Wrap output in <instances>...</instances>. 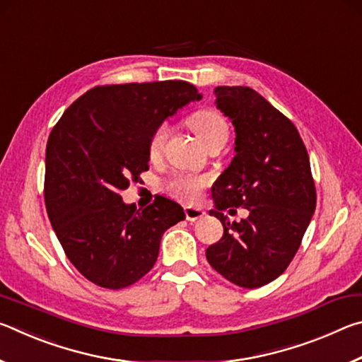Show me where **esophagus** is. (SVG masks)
<instances>
[{
    "label": "esophagus",
    "instance_id": "1",
    "mask_svg": "<svg viewBox=\"0 0 362 362\" xmlns=\"http://www.w3.org/2000/svg\"><path fill=\"white\" fill-rule=\"evenodd\" d=\"M183 212H185V217L188 222H196V220L203 218L206 216L204 209H201V207H193V206H185L183 207Z\"/></svg>",
    "mask_w": 362,
    "mask_h": 362
}]
</instances>
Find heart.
<instances>
[{"mask_svg": "<svg viewBox=\"0 0 362 362\" xmlns=\"http://www.w3.org/2000/svg\"><path fill=\"white\" fill-rule=\"evenodd\" d=\"M187 126L192 129L198 139L203 142L207 148L212 146H223L230 137V126L225 116L212 108H203L198 112H193L187 116ZM169 137V126L166 122L158 124L151 131L146 144V151H148L150 159H159L163 155L164 145ZM209 185L207 177L203 175H185L175 174L164 182V189L174 198L185 201V203H193L204 192V188Z\"/></svg>", "mask_w": 362, "mask_h": 362, "instance_id": "b5f03b06", "label": "heart"}]
</instances>
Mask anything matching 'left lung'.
I'll return each instance as SVG.
<instances>
[{
  "mask_svg": "<svg viewBox=\"0 0 362 362\" xmlns=\"http://www.w3.org/2000/svg\"><path fill=\"white\" fill-rule=\"evenodd\" d=\"M217 108L236 131V155L212 187L223 225L207 247L211 267L230 283L255 289L286 272L316 207L310 158L293 122L246 86L216 88ZM244 205L247 219L229 223L223 211Z\"/></svg>",
  "mask_w": 362,
  "mask_h": 362,
  "instance_id": "left-lung-1",
  "label": "left lung"
}]
</instances>
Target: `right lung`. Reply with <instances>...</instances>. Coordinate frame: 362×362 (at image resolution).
Wrapping results in <instances>:
<instances>
[{
    "mask_svg": "<svg viewBox=\"0 0 362 362\" xmlns=\"http://www.w3.org/2000/svg\"><path fill=\"white\" fill-rule=\"evenodd\" d=\"M201 97L187 81L95 86L52 127L46 211L65 255L90 283L113 291L137 283L156 263L163 233L185 218L164 196L137 211L121 192L148 170L151 131Z\"/></svg>",
    "mask_w": 362,
    "mask_h": 362,
    "instance_id": "1",
    "label": "right lung"
}]
</instances>
